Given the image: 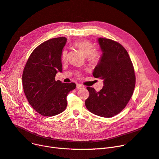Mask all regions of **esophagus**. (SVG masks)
<instances>
[{"label": "esophagus", "instance_id": "1", "mask_svg": "<svg viewBox=\"0 0 159 159\" xmlns=\"http://www.w3.org/2000/svg\"><path fill=\"white\" fill-rule=\"evenodd\" d=\"M76 88H77V89H82V88H84V86H83L81 85V84H77L76 85Z\"/></svg>", "mask_w": 159, "mask_h": 159}]
</instances>
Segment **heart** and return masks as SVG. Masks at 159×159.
Here are the masks:
<instances>
[{
  "label": "heart",
  "instance_id": "obj_1",
  "mask_svg": "<svg viewBox=\"0 0 159 159\" xmlns=\"http://www.w3.org/2000/svg\"><path fill=\"white\" fill-rule=\"evenodd\" d=\"M74 45L80 50L85 57H88V59L91 63H96L98 61L100 58L99 53L96 51H93V46L90 42L87 40L78 41L75 43ZM67 55H68V52H67L66 49H64L61 54V58L63 61L66 59Z\"/></svg>",
  "mask_w": 159,
  "mask_h": 159
}]
</instances>
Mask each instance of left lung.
I'll return each instance as SVG.
<instances>
[{
	"instance_id": "1",
	"label": "left lung",
	"mask_w": 159,
	"mask_h": 159,
	"mask_svg": "<svg viewBox=\"0 0 159 159\" xmlns=\"http://www.w3.org/2000/svg\"><path fill=\"white\" fill-rule=\"evenodd\" d=\"M102 52L93 71L95 78L103 80L100 91L88 87L89 96L86 100L87 109L96 115L109 118L119 113L130 100L135 86L134 68L127 51L120 44L98 38Z\"/></svg>"
}]
</instances>
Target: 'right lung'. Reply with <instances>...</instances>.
I'll use <instances>...</instances> for the list:
<instances>
[{
    "instance_id": "add662e5",
    "label": "right lung",
    "mask_w": 159,
    "mask_h": 159,
    "mask_svg": "<svg viewBox=\"0 0 159 159\" xmlns=\"http://www.w3.org/2000/svg\"><path fill=\"white\" fill-rule=\"evenodd\" d=\"M66 37L49 39L42 43L30 55L22 73V85L30 104L43 116H54L64 111L67 95L76 88L73 82L55 80L62 72L61 54Z\"/></svg>"
}]
</instances>
